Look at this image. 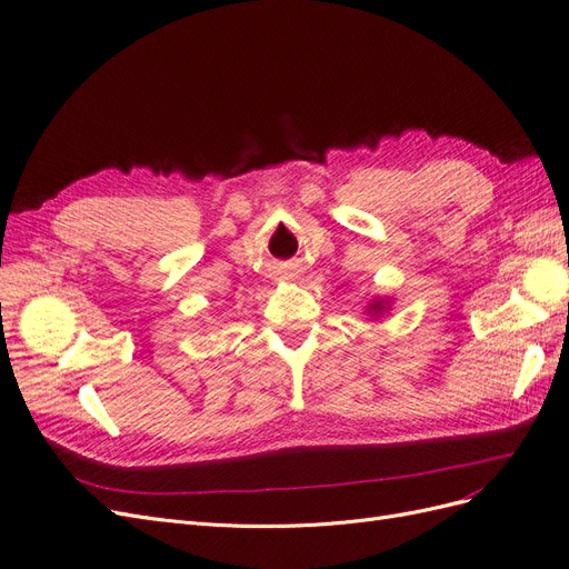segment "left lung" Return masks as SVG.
<instances>
[{
	"instance_id": "1",
	"label": "left lung",
	"mask_w": 569,
	"mask_h": 569,
	"mask_svg": "<svg viewBox=\"0 0 569 569\" xmlns=\"http://www.w3.org/2000/svg\"><path fill=\"white\" fill-rule=\"evenodd\" d=\"M390 309V300L388 298H376V300H371L369 305H366V315H371V317H382L385 311Z\"/></svg>"
}]
</instances>
